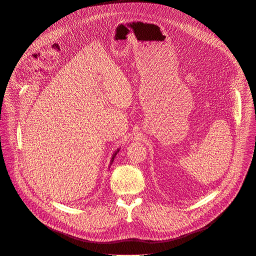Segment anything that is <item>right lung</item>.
Wrapping results in <instances>:
<instances>
[{"mask_svg": "<svg viewBox=\"0 0 256 256\" xmlns=\"http://www.w3.org/2000/svg\"><path fill=\"white\" fill-rule=\"evenodd\" d=\"M118 152H119V149H118V150H117V151H116V152L114 153V156H113V158H112V160H111V162H114V158L116 156V154H117V153H118Z\"/></svg>", "mask_w": 256, "mask_h": 256, "instance_id": "add662e5", "label": "right lung"}]
</instances>
